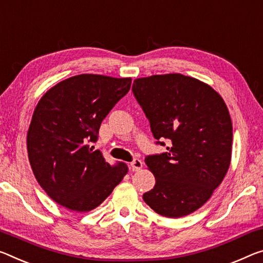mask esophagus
Returning a JSON list of instances; mask_svg holds the SVG:
<instances>
[{
  "label": "esophagus",
  "instance_id": "34e87169",
  "mask_svg": "<svg viewBox=\"0 0 263 263\" xmlns=\"http://www.w3.org/2000/svg\"><path fill=\"white\" fill-rule=\"evenodd\" d=\"M141 167H143V162L139 159H133V161L130 164V168L132 171H139Z\"/></svg>",
  "mask_w": 263,
  "mask_h": 263
}]
</instances>
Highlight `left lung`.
Instances as JSON below:
<instances>
[{
  "instance_id": "left-lung-1",
  "label": "left lung",
  "mask_w": 263,
  "mask_h": 263,
  "mask_svg": "<svg viewBox=\"0 0 263 263\" xmlns=\"http://www.w3.org/2000/svg\"><path fill=\"white\" fill-rule=\"evenodd\" d=\"M132 92L157 144L167 151L145 158L156 185L143 199L154 212L180 218L201 207L226 176L233 127L228 109L210 85L180 73L133 82Z\"/></svg>"
}]
</instances>
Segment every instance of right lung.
<instances>
[{
	"label": "right lung",
	"mask_w": 263,
	"mask_h": 263,
	"mask_svg": "<svg viewBox=\"0 0 263 263\" xmlns=\"http://www.w3.org/2000/svg\"><path fill=\"white\" fill-rule=\"evenodd\" d=\"M130 87L131 78L78 74L41 98L29 126L28 156L37 181L53 201L89 212L123 180L127 166H111L87 144L98 139L103 119Z\"/></svg>",
	"instance_id": "obj_1"
}]
</instances>
